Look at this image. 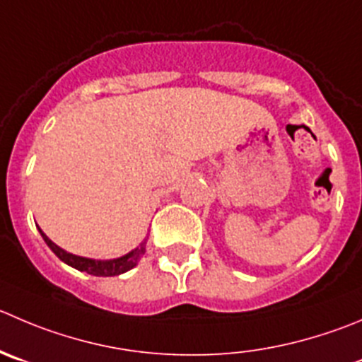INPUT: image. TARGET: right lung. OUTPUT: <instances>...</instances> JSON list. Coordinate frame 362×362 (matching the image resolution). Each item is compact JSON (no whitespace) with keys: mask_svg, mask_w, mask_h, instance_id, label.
I'll list each match as a JSON object with an SVG mask.
<instances>
[{"mask_svg":"<svg viewBox=\"0 0 362 362\" xmlns=\"http://www.w3.org/2000/svg\"><path fill=\"white\" fill-rule=\"evenodd\" d=\"M40 230V229H39ZM40 235H42L44 242L47 243L51 250L60 257L64 263H67L69 267L76 268V270L80 272H87L90 275H99V277H112V275H120L124 272L132 270L133 267H136L139 259L142 257V254L146 252V242L142 243L140 247H136L135 250H132L129 254L122 257H117V259H110V261H95V259H88V257H80L74 256V254L65 252L64 249L57 245V243L51 242L46 235H44L42 230H40Z\"/></svg>","mask_w":362,"mask_h":362,"instance_id":"1","label":"right lung"}]
</instances>
